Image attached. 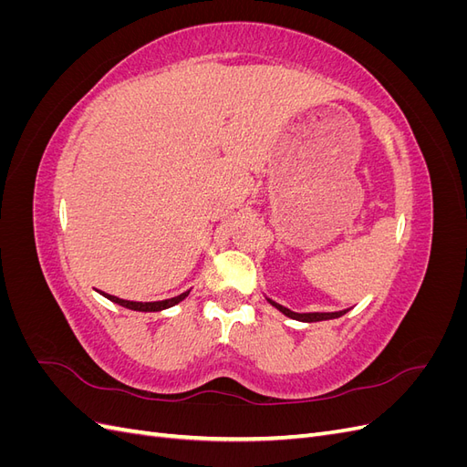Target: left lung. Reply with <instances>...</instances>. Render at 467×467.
Masks as SVG:
<instances>
[{"label":"left lung","mask_w":467,"mask_h":467,"mask_svg":"<svg viewBox=\"0 0 467 467\" xmlns=\"http://www.w3.org/2000/svg\"><path fill=\"white\" fill-rule=\"evenodd\" d=\"M276 309H280L282 314L285 316H288V317H292V319H298V321H307V323H312V321H323V319H335V317H341V316H345L347 312H335V314H294V312H290L288 307H285V306H280V304H275V302H271Z\"/></svg>","instance_id":"left-lung-1"}]
</instances>
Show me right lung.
<instances>
[{"label": "right lung", "mask_w": 467, "mask_h": 467, "mask_svg": "<svg viewBox=\"0 0 467 467\" xmlns=\"http://www.w3.org/2000/svg\"><path fill=\"white\" fill-rule=\"evenodd\" d=\"M103 296H105V298H109L110 302H115L119 306H122V307L134 309V312H160V309H167V307L179 304L181 300H185L187 296H189V292H182L181 296H175V298H169V300L146 302V304H142V302H130V300H120V298H117V296H110V294H103Z\"/></svg>", "instance_id": "right-lung-1"}]
</instances>
